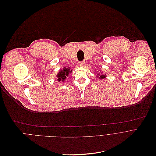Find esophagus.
<instances>
[{
	"mask_svg": "<svg viewBox=\"0 0 156 156\" xmlns=\"http://www.w3.org/2000/svg\"><path fill=\"white\" fill-rule=\"evenodd\" d=\"M79 66H80V67H84V66H85V62L82 61V62H79Z\"/></svg>",
	"mask_w": 156,
	"mask_h": 156,
	"instance_id": "obj_1",
	"label": "esophagus"
}]
</instances>
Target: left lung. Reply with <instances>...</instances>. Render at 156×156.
I'll return each instance as SVG.
<instances>
[{"mask_svg": "<svg viewBox=\"0 0 156 156\" xmlns=\"http://www.w3.org/2000/svg\"><path fill=\"white\" fill-rule=\"evenodd\" d=\"M100 73H97V77H98L100 79H104L106 77V75L105 74H103V72H101V71H100ZM97 73H98L97 71Z\"/></svg>", "mask_w": 156, "mask_h": 156, "instance_id": "1", "label": "left lung"}]
</instances>
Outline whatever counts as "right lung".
<instances>
[{
  "label": "right lung",
  "instance_id": "add662e5",
  "mask_svg": "<svg viewBox=\"0 0 156 156\" xmlns=\"http://www.w3.org/2000/svg\"><path fill=\"white\" fill-rule=\"evenodd\" d=\"M73 69L69 67H64L63 69H60L56 74V79L58 82H64L69 74H71Z\"/></svg>",
  "mask_w": 156,
  "mask_h": 156
}]
</instances>
